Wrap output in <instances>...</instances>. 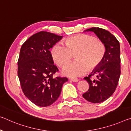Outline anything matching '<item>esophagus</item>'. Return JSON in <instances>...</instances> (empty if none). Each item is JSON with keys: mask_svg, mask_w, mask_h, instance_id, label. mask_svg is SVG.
<instances>
[{"mask_svg": "<svg viewBox=\"0 0 131 131\" xmlns=\"http://www.w3.org/2000/svg\"><path fill=\"white\" fill-rule=\"evenodd\" d=\"M71 80L73 82H78L79 81V79H77V78H72Z\"/></svg>", "mask_w": 131, "mask_h": 131, "instance_id": "1", "label": "esophagus"}]
</instances>
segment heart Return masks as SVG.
Masks as SVG:
<instances>
[{"label": "heart", "mask_w": 131, "mask_h": 131, "mask_svg": "<svg viewBox=\"0 0 131 131\" xmlns=\"http://www.w3.org/2000/svg\"><path fill=\"white\" fill-rule=\"evenodd\" d=\"M65 44L58 42L51 49V55L55 63L63 66L76 53V60L66 65L63 69L65 76L76 78L86 74L89 69L97 68L104 58L106 48L102 41L94 37L79 34L65 41Z\"/></svg>", "instance_id": "heart-1"}]
</instances>
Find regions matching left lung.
Here are the masks:
<instances>
[{"mask_svg": "<svg viewBox=\"0 0 131 131\" xmlns=\"http://www.w3.org/2000/svg\"><path fill=\"white\" fill-rule=\"evenodd\" d=\"M86 31L94 32L106 48L101 63L84 78L89 83V89L83 97L89 102L100 103L111 96L117 88L121 74L120 45L117 39L104 29L92 27L84 31ZM94 75L97 79L91 80V76Z\"/></svg>", "mask_w": 131, "mask_h": 131, "instance_id": "8db88e82", "label": "left lung"}]
</instances>
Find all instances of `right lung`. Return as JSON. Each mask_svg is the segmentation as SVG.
I'll use <instances>...</instances> for the list:
<instances>
[{
	"instance_id": "1",
	"label": "right lung",
	"mask_w": 131,
	"mask_h": 131,
	"mask_svg": "<svg viewBox=\"0 0 131 131\" xmlns=\"http://www.w3.org/2000/svg\"><path fill=\"white\" fill-rule=\"evenodd\" d=\"M62 37L40 31L31 36L21 47L18 61L21 87L27 98L38 106L47 107L54 103L68 81L66 78H53L58 69L49 51Z\"/></svg>"
}]
</instances>
